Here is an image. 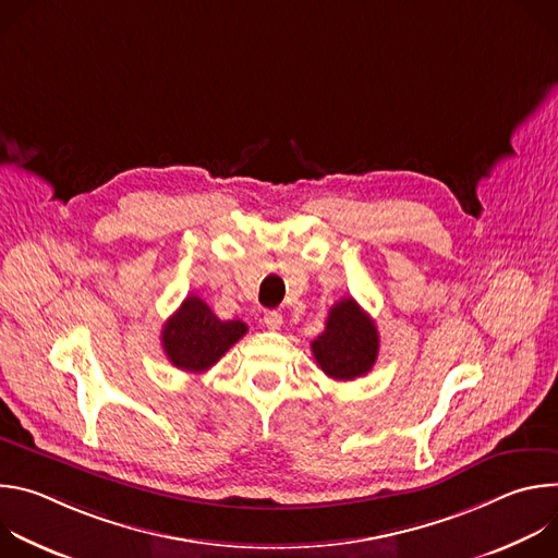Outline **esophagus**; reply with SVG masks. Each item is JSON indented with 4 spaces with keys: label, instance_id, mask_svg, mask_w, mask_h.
<instances>
[{
    "label": "esophagus",
    "instance_id": "34e87169",
    "mask_svg": "<svg viewBox=\"0 0 558 558\" xmlns=\"http://www.w3.org/2000/svg\"><path fill=\"white\" fill-rule=\"evenodd\" d=\"M265 325H267L271 331L280 329V327H282V313H278V311H267V313H265Z\"/></svg>",
    "mask_w": 558,
    "mask_h": 558
}]
</instances>
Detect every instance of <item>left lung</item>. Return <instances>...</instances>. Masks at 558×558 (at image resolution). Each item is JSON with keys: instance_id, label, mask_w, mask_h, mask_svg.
Segmentation results:
<instances>
[{"instance_id": "1", "label": "left lung", "mask_w": 558, "mask_h": 558, "mask_svg": "<svg viewBox=\"0 0 558 558\" xmlns=\"http://www.w3.org/2000/svg\"><path fill=\"white\" fill-rule=\"evenodd\" d=\"M325 325L311 342L317 366L340 381L364 377L379 353V333L371 315L353 298H342L331 306Z\"/></svg>"}]
</instances>
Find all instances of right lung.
Segmentation results:
<instances>
[{
	"instance_id": "right-lung-1",
	"label": "right lung",
	"mask_w": 558,
	"mask_h": 558,
	"mask_svg": "<svg viewBox=\"0 0 558 558\" xmlns=\"http://www.w3.org/2000/svg\"><path fill=\"white\" fill-rule=\"evenodd\" d=\"M245 333V323L220 320L198 295H187L163 325L161 342L172 366L205 373Z\"/></svg>"
}]
</instances>
